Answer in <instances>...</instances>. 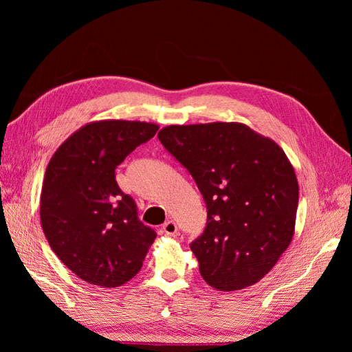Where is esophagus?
<instances>
[{
  "label": "esophagus",
  "mask_w": 352,
  "mask_h": 352,
  "mask_svg": "<svg viewBox=\"0 0 352 352\" xmlns=\"http://www.w3.org/2000/svg\"><path fill=\"white\" fill-rule=\"evenodd\" d=\"M163 232L166 233V235H175V233L177 232V225L175 221H172V220H168V221H166L164 225H163Z\"/></svg>",
  "instance_id": "esophagus-1"
}]
</instances>
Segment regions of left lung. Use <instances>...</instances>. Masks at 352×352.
<instances>
[{
    "label": "left lung",
    "instance_id": "obj_1",
    "mask_svg": "<svg viewBox=\"0 0 352 352\" xmlns=\"http://www.w3.org/2000/svg\"><path fill=\"white\" fill-rule=\"evenodd\" d=\"M158 140L206 201L207 226L190 243L202 278L226 292L261 280L295 233L300 192L285 151L238 122L170 124Z\"/></svg>",
    "mask_w": 352,
    "mask_h": 352
}]
</instances>
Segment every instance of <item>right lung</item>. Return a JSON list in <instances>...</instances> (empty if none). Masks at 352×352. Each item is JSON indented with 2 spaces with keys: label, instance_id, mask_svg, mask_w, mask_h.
I'll list each match as a JSON object with an SVG mask.
<instances>
[{
  "label": "right lung",
  "instance_id": "right-lung-1",
  "mask_svg": "<svg viewBox=\"0 0 352 352\" xmlns=\"http://www.w3.org/2000/svg\"><path fill=\"white\" fill-rule=\"evenodd\" d=\"M158 124L98 120L82 126L51 157L41 190V225L57 257L91 285L117 287L141 270L155 232L138 219L114 170Z\"/></svg>",
  "mask_w": 352,
  "mask_h": 352
}]
</instances>
